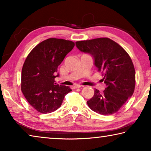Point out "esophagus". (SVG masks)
<instances>
[{
    "label": "esophagus",
    "mask_w": 151,
    "mask_h": 151,
    "mask_svg": "<svg viewBox=\"0 0 151 151\" xmlns=\"http://www.w3.org/2000/svg\"><path fill=\"white\" fill-rule=\"evenodd\" d=\"M81 85H78V84H75V85H74L72 86V88H81Z\"/></svg>",
    "instance_id": "1"
}]
</instances>
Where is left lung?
Listing matches in <instances>:
<instances>
[{"label":"left lung","instance_id":"left-lung-1","mask_svg":"<svg viewBox=\"0 0 151 151\" xmlns=\"http://www.w3.org/2000/svg\"><path fill=\"white\" fill-rule=\"evenodd\" d=\"M78 49L93 57L94 65L106 85L103 93L94 89L87 101L93 111L103 115L116 112L131 97L135 86V70L128 53L113 40L99 38L76 42Z\"/></svg>","mask_w":151,"mask_h":151}]
</instances>
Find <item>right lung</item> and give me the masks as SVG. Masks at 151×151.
Masks as SVG:
<instances>
[{
    "mask_svg": "<svg viewBox=\"0 0 151 151\" xmlns=\"http://www.w3.org/2000/svg\"><path fill=\"white\" fill-rule=\"evenodd\" d=\"M75 43L50 38L39 43L28 55L22 66L21 90L30 105L41 113H50L62 104L72 91L56 83L58 65L70 52Z\"/></svg>",
    "mask_w": 151,
    "mask_h": 151,
    "instance_id": "add662e5",
    "label": "right lung"
}]
</instances>
